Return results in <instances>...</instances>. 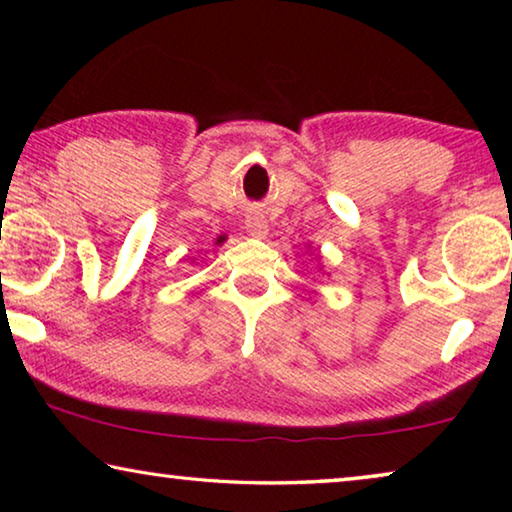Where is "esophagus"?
Instances as JSON below:
<instances>
[{"label": "esophagus", "mask_w": 512, "mask_h": 512, "mask_svg": "<svg viewBox=\"0 0 512 512\" xmlns=\"http://www.w3.org/2000/svg\"><path fill=\"white\" fill-rule=\"evenodd\" d=\"M246 232L250 237H255V239H266V235H268V223H266V219H264V214H259V212H250L248 216H246Z\"/></svg>", "instance_id": "34e87169"}]
</instances>
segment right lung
Returning a JSON list of instances; mask_svg holds the SVG:
<instances>
[{"label": "right lung", "instance_id": "right-lung-1", "mask_svg": "<svg viewBox=\"0 0 512 512\" xmlns=\"http://www.w3.org/2000/svg\"><path fill=\"white\" fill-rule=\"evenodd\" d=\"M223 241H225V235H221V237H216V241H214V244H216V246H221V244H223Z\"/></svg>", "mask_w": 512, "mask_h": 512}]
</instances>
